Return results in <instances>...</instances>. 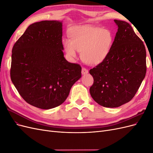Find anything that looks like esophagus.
Here are the masks:
<instances>
[{"instance_id": "esophagus-1", "label": "esophagus", "mask_w": 153, "mask_h": 153, "mask_svg": "<svg viewBox=\"0 0 153 153\" xmlns=\"http://www.w3.org/2000/svg\"><path fill=\"white\" fill-rule=\"evenodd\" d=\"M88 73V70L85 68H82V75H86V74Z\"/></svg>"}]
</instances>
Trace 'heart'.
Returning a JSON list of instances; mask_svg holds the SVG:
<instances>
[{
    "label": "heart",
    "mask_w": 153,
    "mask_h": 153,
    "mask_svg": "<svg viewBox=\"0 0 153 153\" xmlns=\"http://www.w3.org/2000/svg\"><path fill=\"white\" fill-rule=\"evenodd\" d=\"M71 39H63V45L68 56L76 58L80 52L81 59L89 65L102 62L108 55L114 41L110 30L91 25H80L70 31Z\"/></svg>",
    "instance_id": "1"
}]
</instances>
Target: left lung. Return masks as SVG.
<instances>
[{
  "instance_id": "1",
  "label": "left lung",
  "mask_w": 153,
  "mask_h": 153,
  "mask_svg": "<svg viewBox=\"0 0 153 153\" xmlns=\"http://www.w3.org/2000/svg\"><path fill=\"white\" fill-rule=\"evenodd\" d=\"M114 22L118 29L108 55L89 71L94 78L91 96L96 103L107 108L129 102L146 73V51L142 41L128 23Z\"/></svg>"
}]
</instances>
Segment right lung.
I'll return each mask as SVG.
<instances>
[{
	"mask_svg": "<svg viewBox=\"0 0 153 153\" xmlns=\"http://www.w3.org/2000/svg\"><path fill=\"white\" fill-rule=\"evenodd\" d=\"M62 37V22H36L13 47L11 81L23 99L37 108L61 105L81 78V66L64 57Z\"/></svg>",
	"mask_w": 153,
	"mask_h": 153,
	"instance_id": "obj_1",
	"label": "right lung"
}]
</instances>
